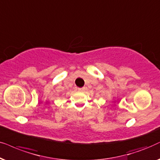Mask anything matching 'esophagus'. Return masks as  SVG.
<instances>
[{"instance_id": "1", "label": "esophagus", "mask_w": 160, "mask_h": 160, "mask_svg": "<svg viewBox=\"0 0 160 160\" xmlns=\"http://www.w3.org/2000/svg\"><path fill=\"white\" fill-rule=\"evenodd\" d=\"M78 90L80 91H82L84 90V88H78Z\"/></svg>"}]
</instances>
